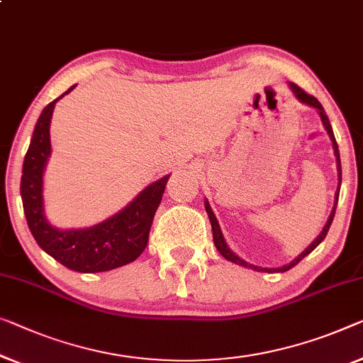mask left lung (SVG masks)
Returning <instances> with one entry per match:
<instances>
[{"label":"left lung","instance_id":"left-lung-1","mask_svg":"<svg viewBox=\"0 0 363 363\" xmlns=\"http://www.w3.org/2000/svg\"><path fill=\"white\" fill-rule=\"evenodd\" d=\"M289 86H290L291 93L295 94L296 99H298L300 102H303V104H306V106H311V107H315V109L318 111V113H320V117H321V122H323V125H324V128H326V132H328V135H329V138H331V142H333L334 156H336V166H337V181H339V182H337V191H336V196H334V207H333V210H331V213H329V218H328V221H326V225L323 226L321 233L316 236V240L313 241L311 245L308 246L305 251H303L301 254H298V257H295L294 261H291L290 264H286V266L277 267V269H267V267H259V266H254V264L246 262L245 259H241L240 256H236V254L230 250L228 245H226V241H225V238H223V233H221V230H220L218 220H216V216H215V213H213L212 207H210L208 200L205 199L203 205H205V210H207V215H208V218H210V223H212V231H213V242H215L216 250H218V252L221 254V256H223V257L226 259V261H231V262H235V264H238V266H242V267H247V269L257 270V272H269V274H272V272H286V270L291 269V267H295L296 264H298L303 257H306L308 254H310L313 250H315V247H316L318 245H320V242L324 240V238H326L328 231H329V226H331V223H333L334 213H336V205H337L339 191H340V181H342V169H340V156H339V148H337L336 138H334L333 127H331V123H329V118H328V116H326V112H324V109H323L321 102L318 101L315 96H310V94H306L305 91H303L301 88H298V86H296L295 83H289Z\"/></svg>","mask_w":363,"mask_h":363}]
</instances>
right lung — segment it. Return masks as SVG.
<instances>
[{"mask_svg":"<svg viewBox=\"0 0 363 363\" xmlns=\"http://www.w3.org/2000/svg\"><path fill=\"white\" fill-rule=\"evenodd\" d=\"M72 89L74 86L52 101L35 123L23 164L21 197L30 233L48 256L77 272H106L133 262L145 251L151 223L169 176L151 182L127 207L89 228L60 230L48 223L42 192L43 171L52 151L50 121L57 101Z\"/></svg>","mask_w":363,"mask_h":363,"instance_id":"right-lung-1","label":"right lung"}]
</instances>
